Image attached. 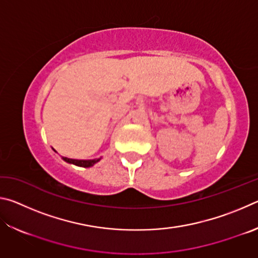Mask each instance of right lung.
<instances>
[{
    "mask_svg": "<svg viewBox=\"0 0 258 258\" xmlns=\"http://www.w3.org/2000/svg\"><path fill=\"white\" fill-rule=\"evenodd\" d=\"M55 151V150H54ZM62 159L68 164H73L76 166H80V167H92L94 164H97L98 161L101 160V158H95V159H87V160H80V159H72L67 158V157H62Z\"/></svg>",
    "mask_w": 258,
    "mask_h": 258,
    "instance_id": "add662e5",
    "label": "right lung"
}]
</instances>
